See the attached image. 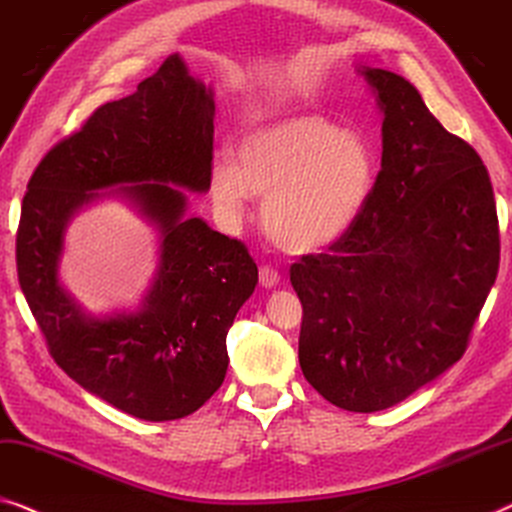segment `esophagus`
I'll return each mask as SVG.
<instances>
[{"mask_svg":"<svg viewBox=\"0 0 512 512\" xmlns=\"http://www.w3.org/2000/svg\"><path fill=\"white\" fill-rule=\"evenodd\" d=\"M280 280V273L273 269V266H262L259 269V285L262 287H276Z\"/></svg>","mask_w":512,"mask_h":512,"instance_id":"obj_1","label":"esophagus"}]
</instances>
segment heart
<instances>
[{"label": "heart", "mask_w": 512, "mask_h": 512, "mask_svg": "<svg viewBox=\"0 0 512 512\" xmlns=\"http://www.w3.org/2000/svg\"><path fill=\"white\" fill-rule=\"evenodd\" d=\"M378 160L357 132L318 113L290 115L246 134L236 164L211 169L213 201L232 218L248 194L266 197V232L287 253L331 246L364 211L376 183Z\"/></svg>", "instance_id": "obj_1"}]
</instances>
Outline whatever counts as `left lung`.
<instances>
[{"label":"left lung","mask_w":512,"mask_h":512,"mask_svg":"<svg viewBox=\"0 0 512 512\" xmlns=\"http://www.w3.org/2000/svg\"><path fill=\"white\" fill-rule=\"evenodd\" d=\"M383 111V160L364 211L327 253L290 269L304 306L299 364L334 406H397L459 362L499 271V218L480 155L415 85L357 69Z\"/></svg>","instance_id":"obj_1"}]
</instances>
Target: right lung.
<instances>
[{"mask_svg":"<svg viewBox=\"0 0 512 512\" xmlns=\"http://www.w3.org/2000/svg\"><path fill=\"white\" fill-rule=\"evenodd\" d=\"M213 115L211 88L169 55L134 95L99 106L55 143L23 197L18 280L50 357L139 420H178L218 392L227 331L257 285L241 241L185 215V190L211 187ZM109 186L161 229V266L139 312L95 319L63 290L56 264L70 215Z\"/></svg>","mask_w":512,"mask_h":512,"instance_id":"add662e5","label":"right lung"}]
</instances>
